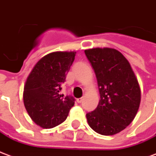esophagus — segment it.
<instances>
[{
    "label": "esophagus",
    "mask_w": 156,
    "mask_h": 156,
    "mask_svg": "<svg viewBox=\"0 0 156 156\" xmlns=\"http://www.w3.org/2000/svg\"><path fill=\"white\" fill-rule=\"evenodd\" d=\"M77 101V102H78V103H81V102L83 101V97H80V98H78L76 100Z\"/></svg>",
    "instance_id": "1"
}]
</instances>
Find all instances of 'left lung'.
Segmentation results:
<instances>
[{"instance_id": "8db88e82", "label": "left lung", "mask_w": 156, "mask_h": 156, "mask_svg": "<svg viewBox=\"0 0 156 156\" xmlns=\"http://www.w3.org/2000/svg\"><path fill=\"white\" fill-rule=\"evenodd\" d=\"M95 70L101 100L86 114L89 126L103 136H113L126 129L137 114L140 88L129 61L115 49L85 51Z\"/></svg>"}]
</instances>
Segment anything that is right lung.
I'll return each instance as SVG.
<instances>
[{"mask_svg": "<svg viewBox=\"0 0 156 156\" xmlns=\"http://www.w3.org/2000/svg\"><path fill=\"white\" fill-rule=\"evenodd\" d=\"M76 52H52L42 57L28 76L24 86L25 107L32 120L44 129L61 124L75 104V99L60 95Z\"/></svg>", "mask_w": 156, "mask_h": 156, "instance_id": "obj_1", "label": "right lung"}]
</instances>
